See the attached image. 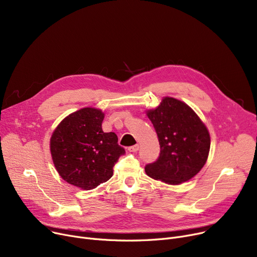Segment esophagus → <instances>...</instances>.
I'll list each match as a JSON object with an SVG mask.
<instances>
[{
	"mask_svg": "<svg viewBox=\"0 0 257 257\" xmlns=\"http://www.w3.org/2000/svg\"><path fill=\"white\" fill-rule=\"evenodd\" d=\"M139 145H134V146H131L128 148V151L129 152H138L139 151Z\"/></svg>",
	"mask_w": 257,
	"mask_h": 257,
	"instance_id": "esophagus-1",
	"label": "esophagus"
}]
</instances>
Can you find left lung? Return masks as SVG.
Segmentation results:
<instances>
[{
	"label": "left lung",
	"mask_w": 257,
	"mask_h": 257,
	"mask_svg": "<svg viewBox=\"0 0 257 257\" xmlns=\"http://www.w3.org/2000/svg\"><path fill=\"white\" fill-rule=\"evenodd\" d=\"M160 145L158 159L147 165L150 178L178 185L195 177L206 164L210 149L209 131L184 102L164 97L156 108L146 110Z\"/></svg>",
	"instance_id": "left-lung-1"
}]
</instances>
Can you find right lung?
<instances>
[{
  "instance_id": "right-lung-1",
  "label": "right lung",
  "mask_w": 257,
  "mask_h": 257,
  "mask_svg": "<svg viewBox=\"0 0 257 257\" xmlns=\"http://www.w3.org/2000/svg\"><path fill=\"white\" fill-rule=\"evenodd\" d=\"M104 112L84 107L65 116L53 131L50 151L59 176L78 188L89 191L113 175V166L124 148L114 132H104Z\"/></svg>"
}]
</instances>
